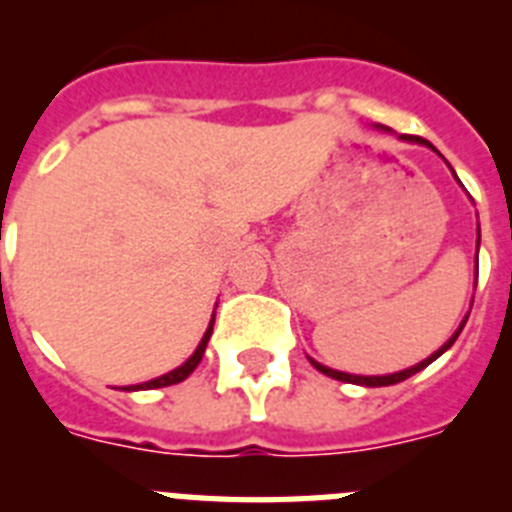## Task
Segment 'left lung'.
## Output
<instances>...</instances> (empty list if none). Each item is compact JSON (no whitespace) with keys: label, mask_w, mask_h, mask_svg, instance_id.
Masks as SVG:
<instances>
[{"label":"left lung","mask_w":512,"mask_h":512,"mask_svg":"<svg viewBox=\"0 0 512 512\" xmlns=\"http://www.w3.org/2000/svg\"><path fill=\"white\" fill-rule=\"evenodd\" d=\"M405 138L408 140H423V138H418V135H405ZM423 143H428V140H423ZM428 146H431V143H428ZM433 148V146H431ZM433 151H436V148H433ZM464 323H467V320H464ZM461 328H464V325H461ZM461 328L456 330L454 336L449 338V341L443 343L441 348H438L436 354L433 356H428V359L425 361H420V364H415V366H410V369H402V372H397V374H384V377H359V374H346V372H336V369H328V366H323V364H315V361H312V364H315V369H318V372H323L325 377H333V379H338V382H351V384H364V387H387V384H397V382H402V379H408V377H413L415 372H420V369H423V366H428L431 364L433 359H438V356L443 354V351H446V348H451V343L456 341V336H459L461 333Z\"/></svg>","instance_id":"1"}]
</instances>
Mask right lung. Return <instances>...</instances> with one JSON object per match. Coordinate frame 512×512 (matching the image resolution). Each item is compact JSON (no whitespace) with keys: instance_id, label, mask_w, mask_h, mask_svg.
<instances>
[{"instance_id":"1","label":"right lung","mask_w":512,"mask_h":512,"mask_svg":"<svg viewBox=\"0 0 512 512\" xmlns=\"http://www.w3.org/2000/svg\"><path fill=\"white\" fill-rule=\"evenodd\" d=\"M207 341H210V330H207L205 338H202V341H200V346H197V351H194V354L189 356V359L184 361V364L179 366V369H174V372L164 374V377L151 379V382H146V384H138V387H169V384L184 382V379H187L189 374H192L194 369H197V364H200V361H202V354H205Z\"/></svg>"}]
</instances>
